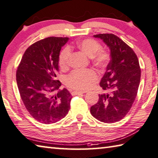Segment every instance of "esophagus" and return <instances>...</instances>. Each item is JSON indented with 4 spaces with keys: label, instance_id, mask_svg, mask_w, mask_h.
I'll use <instances>...</instances> for the list:
<instances>
[{
    "label": "esophagus",
    "instance_id": "34e87169",
    "mask_svg": "<svg viewBox=\"0 0 158 158\" xmlns=\"http://www.w3.org/2000/svg\"><path fill=\"white\" fill-rule=\"evenodd\" d=\"M85 93V92H78V91H74V92H72L73 94L75 95H79V94H82Z\"/></svg>",
    "mask_w": 158,
    "mask_h": 158
}]
</instances>
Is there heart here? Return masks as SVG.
<instances>
[{
  "mask_svg": "<svg viewBox=\"0 0 158 158\" xmlns=\"http://www.w3.org/2000/svg\"><path fill=\"white\" fill-rule=\"evenodd\" d=\"M77 46L88 56L91 57L92 63L96 67L103 69L108 64L111 55L106 49L101 48V45L93 39H85L77 43ZM71 50L69 46H66L60 52L59 64L60 67L67 69L70 64ZM98 80V75L92 69L74 70L66 76L64 83L66 86L76 90H87L92 86L94 82Z\"/></svg>",
  "mask_w": 158,
  "mask_h": 158,
  "instance_id": "b5f03b06",
  "label": "heart"
}]
</instances>
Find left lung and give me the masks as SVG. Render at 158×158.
Instances as JSON below:
<instances>
[{
    "instance_id": "left-lung-1",
    "label": "left lung",
    "mask_w": 158,
    "mask_h": 158,
    "mask_svg": "<svg viewBox=\"0 0 158 158\" xmlns=\"http://www.w3.org/2000/svg\"><path fill=\"white\" fill-rule=\"evenodd\" d=\"M110 49V60L100 86L107 93L99 94L97 103L90 112L96 119L114 123L128 114L137 94L141 69L133 50L114 34H98Z\"/></svg>"
}]
</instances>
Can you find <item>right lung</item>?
I'll return each mask as SVG.
<instances>
[{
	"instance_id": "obj_1",
	"label": "right lung",
	"mask_w": 158,
	"mask_h": 158,
	"mask_svg": "<svg viewBox=\"0 0 158 158\" xmlns=\"http://www.w3.org/2000/svg\"><path fill=\"white\" fill-rule=\"evenodd\" d=\"M68 37H49L30 45L25 51L16 70L18 89L27 111L36 121L50 124L68 114L72 98L66 89L59 90L55 80L58 60Z\"/></svg>"
}]
</instances>
